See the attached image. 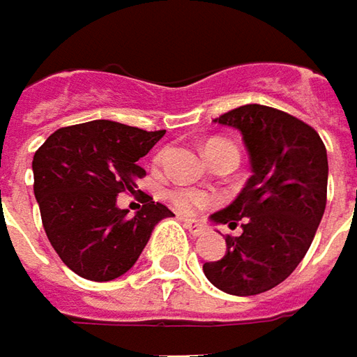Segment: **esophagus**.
<instances>
[{
    "instance_id": "34e87169",
    "label": "esophagus",
    "mask_w": 357,
    "mask_h": 357,
    "mask_svg": "<svg viewBox=\"0 0 357 357\" xmlns=\"http://www.w3.org/2000/svg\"><path fill=\"white\" fill-rule=\"evenodd\" d=\"M184 228L188 229L192 236H200V234H204V226L202 224H198L195 220H184Z\"/></svg>"
}]
</instances>
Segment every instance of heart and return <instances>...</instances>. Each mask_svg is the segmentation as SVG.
Segmentation results:
<instances>
[{
  "label": "heart",
  "mask_w": 357,
  "mask_h": 357,
  "mask_svg": "<svg viewBox=\"0 0 357 357\" xmlns=\"http://www.w3.org/2000/svg\"><path fill=\"white\" fill-rule=\"evenodd\" d=\"M208 159L212 162L220 161L224 157H234V159H240V153L238 147L231 143V141L222 139V137H214L204 145ZM162 157V153L159 155V159ZM167 198L169 202L173 204L181 214H192L196 210H202V208L212 206L216 202V196L206 190H198V188H169L167 190Z\"/></svg>",
  "instance_id": "b5f03b06"
}]
</instances>
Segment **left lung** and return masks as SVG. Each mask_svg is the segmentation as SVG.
I'll return each mask as SVG.
<instances>
[{"instance_id": "1", "label": "left lung", "mask_w": 357, "mask_h": 357, "mask_svg": "<svg viewBox=\"0 0 357 357\" xmlns=\"http://www.w3.org/2000/svg\"><path fill=\"white\" fill-rule=\"evenodd\" d=\"M214 121L240 129L253 174L212 214L241 234L226 236L224 257L204 263V275L229 295H259L283 283L314 240L326 208V147L308 123L277 107L248 104Z\"/></svg>"}]
</instances>
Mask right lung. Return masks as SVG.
<instances>
[{
	"label": "right lung",
	"instance_id": "obj_1",
	"mask_svg": "<svg viewBox=\"0 0 357 357\" xmlns=\"http://www.w3.org/2000/svg\"><path fill=\"white\" fill-rule=\"evenodd\" d=\"M165 135L109 119L56 129L33 157L43 228L62 263L88 281H112L139 259L153 228L173 212L137 190L135 216L117 195L135 192L139 159Z\"/></svg>",
	"mask_w": 357,
	"mask_h": 357
}]
</instances>
